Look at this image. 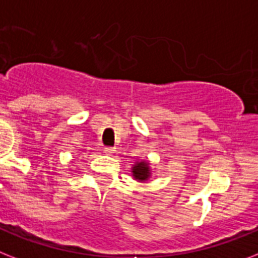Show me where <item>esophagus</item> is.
I'll use <instances>...</instances> for the list:
<instances>
[{
  "mask_svg": "<svg viewBox=\"0 0 258 258\" xmlns=\"http://www.w3.org/2000/svg\"><path fill=\"white\" fill-rule=\"evenodd\" d=\"M103 152L106 155H112L115 154V147H104Z\"/></svg>",
  "mask_w": 258,
  "mask_h": 258,
  "instance_id": "34e87169",
  "label": "esophagus"
}]
</instances>
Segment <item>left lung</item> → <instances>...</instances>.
<instances>
[{
    "label": "left lung",
    "instance_id": "8db88e82",
    "mask_svg": "<svg viewBox=\"0 0 258 258\" xmlns=\"http://www.w3.org/2000/svg\"><path fill=\"white\" fill-rule=\"evenodd\" d=\"M134 176L139 180H146L150 176V172H148V164L147 163H138L136 165H134L133 168Z\"/></svg>",
    "mask_w": 258,
    "mask_h": 258
}]
</instances>
